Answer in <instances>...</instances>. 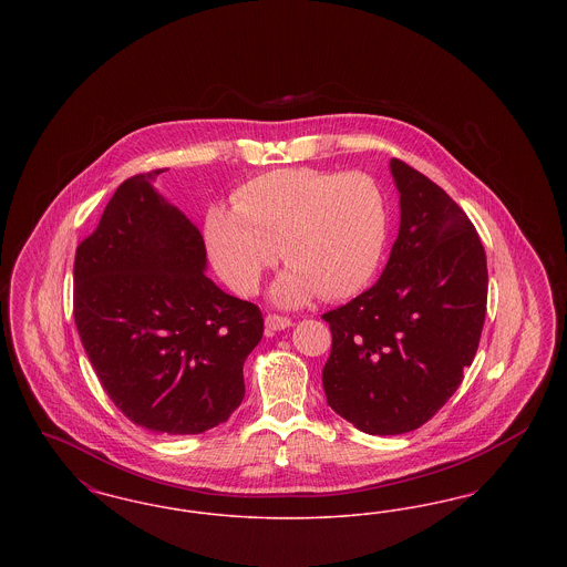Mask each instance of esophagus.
Returning <instances> with one entry per match:
<instances>
[{"mask_svg": "<svg viewBox=\"0 0 567 567\" xmlns=\"http://www.w3.org/2000/svg\"><path fill=\"white\" fill-rule=\"evenodd\" d=\"M287 327H291V319H287V317H278V315H268V317H266V331H268V333L282 331V329H287Z\"/></svg>", "mask_w": 567, "mask_h": 567, "instance_id": "34e87169", "label": "esophagus"}]
</instances>
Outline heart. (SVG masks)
I'll use <instances>...</instances> for the list:
<instances>
[{"label":"heart","mask_w":567,"mask_h":567,"mask_svg":"<svg viewBox=\"0 0 567 567\" xmlns=\"http://www.w3.org/2000/svg\"><path fill=\"white\" fill-rule=\"evenodd\" d=\"M206 243L218 276L250 296L280 255L289 264L271 285L278 306L357 293L374 276L386 243V208L363 174L287 167L244 183L234 208L206 215Z\"/></svg>","instance_id":"obj_1"}]
</instances>
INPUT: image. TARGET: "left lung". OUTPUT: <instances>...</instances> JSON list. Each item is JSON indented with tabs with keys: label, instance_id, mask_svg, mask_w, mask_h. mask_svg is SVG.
I'll return each mask as SVG.
<instances>
[{
	"label": "left lung",
	"instance_id": "8db88e82",
	"mask_svg": "<svg viewBox=\"0 0 567 567\" xmlns=\"http://www.w3.org/2000/svg\"><path fill=\"white\" fill-rule=\"evenodd\" d=\"M400 231L377 285L323 315L333 344L327 404L359 432L430 421L472 365L485 324L486 255L467 215L427 176L391 159Z\"/></svg>",
	"mask_w": 567,
	"mask_h": 567
}]
</instances>
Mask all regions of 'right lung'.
Returning <instances> with one entry per match:
<instances>
[{
  "instance_id": "1",
  "label": "right lung",
  "mask_w": 567,
  "mask_h": 567,
  "mask_svg": "<svg viewBox=\"0 0 567 567\" xmlns=\"http://www.w3.org/2000/svg\"><path fill=\"white\" fill-rule=\"evenodd\" d=\"M162 172L118 185L76 248L74 319L114 405L151 432L190 435L243 404L264 317L206 276L199 229L153 185Z\"/></svg>"
}]
</instances>
